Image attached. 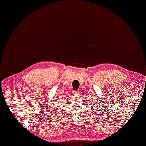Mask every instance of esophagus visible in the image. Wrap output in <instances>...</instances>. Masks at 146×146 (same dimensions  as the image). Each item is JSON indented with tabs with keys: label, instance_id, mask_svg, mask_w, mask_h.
Segmentation results:
<instances>
[{
	"label": "esophagus",
	"instance_id": "obj_1",
	"mask_svg": "<svg viewBox=\"0 0 146 146\" xmlns=\"http://www.w3.org/2000/svg\"><path fill=\"white\" fill-rule=\"evenodd\" d=\"M79 94V91H74V94H75V95H78Z\"/></svg>",
	"mask_w": 146,
	"mask_h": 146
}]
</instances>
